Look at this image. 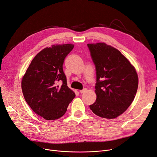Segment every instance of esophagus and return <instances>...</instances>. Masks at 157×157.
Returning a JSON list of instances; mask_svg holds the SVG:
<instances>
[{
	"instance_id": "1",
	"label": "esophagus",
	"mask_w": 157,
	"mask_h": 157,
	"mask_svg": "<svg viewBox=\"0 0 157 157\" xmlns=\"http://www.w3.org/2000/svg\"><path fill=\"white\" fill-rule=\"evenodd\" d=\"M86 90H87V89H84V90H80L79 91V92L80 93H84V92H86Z\"/></svg>"
}]
</instances>
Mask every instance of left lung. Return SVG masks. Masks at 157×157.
Returning a JSON list of instances; mask_svg holds the SVG:
<instances>
[{
    "instance_id": "1",
    "label": "left lung",
    "mask_w": 157,
    "mask_h": 157,
    "mask_svg": "<svg viewBox=\"0 0 157 157\" xmlns=\"http://www.w3.org/2000/svg\"><path fill=\"white\" fill-rule=\"evenodd\" d=\"M96 67V101L90 105L96 115L113 119L133 102L139 85L135 67L120 51L104 42L87 44Z\"/></svg>"
}]
</instances>
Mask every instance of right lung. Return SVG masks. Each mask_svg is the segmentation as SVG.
<instances>
[{
	"mask_svg": "<svg viewBox=\"0 0 157 157\" xmlns=\"http://www.w3.org/2000/svg\"><path fill=\"white\" fill-rule=\"evenodd\" d=\"M74 44H55L37 53L22 78L23 95L29 107L46 120L63 116L75 93L67 86L62 66ZM59 82H62L61 86Z\"/></svg>",
	"mask_w": 157,
	"mask_h": 157,
	"instance_id": "right-lung-1",
	"label": "right lung"
}]
</instances>
